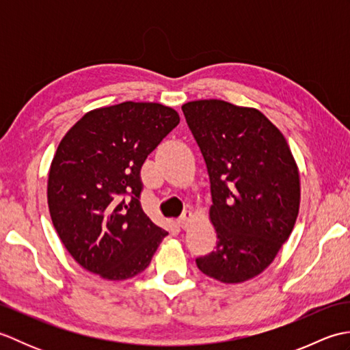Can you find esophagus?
Masks as SVG:
<instances>
[{
  "label": "esophagus",
  "instance_id": "obj_1",
  "mask_svg": "<svg viewBox=\"0 0 350 350\" xmlns=\"http://www.w3.org/2000/svg\"><path fill=\"white\" fill-rule=\"evenodd\" d=\"M191 221H192V213L191 212H185L182 217L177 219V224H179V227H182L185 230V228H188Z\"/></svg>",
  "mask_w": 350,
  "mask_h": 350
}]
</instances>
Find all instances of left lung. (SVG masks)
I'll return each instance as SVG.
<instances>
[{
	"mask_svg": "<svg viewBox=\"0 0 350 350\" xmlns=\"http://www.w3.org/2000/svg\"><path fill=\"white\" fill-rule=\"evenodd\" d=\"M202 150L213 204L217 248L197 267L226 284L262 273L277 257L299 213V168L282 132L256 108L221 99L183 103Z\"/></svg>",
	"mask_w": 350,
	"mask_h": 350,
	"instance_id": "obj_1",
	"label": "left lung"
}]
</instances>
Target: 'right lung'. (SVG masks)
<instances>
[{
    "label": "right lung",
    "mask_w": 350,
    "mask_h": 350,
    "mask_svg": "<svg viewBox=\"0 0 350 350\" xmlns=\"http://www.w3.org/2000/svg\"><path fill=\"white\" fill-rule=\"evenodd\" d=\"M179 113L156 102L88 111L66 132L48 174V207L77 263L103 280L135 277L168 233L141 209L139 171Z\"/></svg>",
    "instance_id": "obj_1"
}]
</instances>
